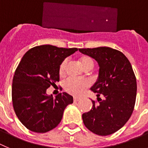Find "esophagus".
Here are the masks:
<instances>
[{
  "mask_svg": "<svg viewBox=\"0 0 148 148\" xmlns=\"http://www.w3.org/2000/svg\"><path fill=\"white\" fill-rule=\"evenodd\" d=\"M80 99L79 97H74V102H77V101H79Z\"/></svg>",
  "mask_w": 148,
  "mask_h": 148,
  "instance_id": "34e87169",
  "label": "esophagus"
}]
</instances>
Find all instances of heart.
<instances>
[{
	"instance_id": "heart-1",
	"label": "heart",
	"mask_w": 148,
	"mask_h": 148,
	"mask_svg": "<svg viewBox=\"0 0 148 148\" xmlns=\"http://www.w3.org/2000/svg\"><path fill=\"white\" fill-rule=\"evenodd\" d=\"M79 62L84 69H91L94 66V61L88 56H82L79 58ZM67 60H64L61 62L59 68L60 75H63L66 72ZM90 81L87 79H77L74 77H69L64 82L63 86L69 94L74 96H79L90 86Z\"/></svg>"
}]
</instances>
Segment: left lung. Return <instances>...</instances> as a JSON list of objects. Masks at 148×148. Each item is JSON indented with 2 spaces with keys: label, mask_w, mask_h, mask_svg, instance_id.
<instances>
[{
  "label": "left lung",
  "mask_w": 148,
  "mask_h": 148,
  "mask_svg": "<svg viewBox=\"0 0 148 148\" xmlns=\"http://www.w3.org/2000/svg\"><path fill=\"white\" fill-rule=\"evenodd\" d=\"M79 51L96 60L99 66L98 79L90 88L97 94V101L92 100L91 110L82 114L84 125L97 135L114 134L125 125L134 111L137 86L132 66L123 53L111 48Z\"/></svg>",
  "instance_id": "obj_1"
}]
</instances>
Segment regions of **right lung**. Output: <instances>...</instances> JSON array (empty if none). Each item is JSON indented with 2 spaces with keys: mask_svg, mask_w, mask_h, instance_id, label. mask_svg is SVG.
<instances>
[{
  "mask_svg": "<svg viewBox=\"0 0 148 148\" xmlns=\"http://www.w3.org/2000/svg\"><path fill=\"white\" fill-rule=\"evenodd\" d=\"M77 50L42 45L29 49L21 59L13 77L12 104L19 120L31 131L46 133L54 129L61 122L66 106L73 103V97L67 93L53 98L46 90L59 82L61 62Z\"/></svg>",
  "mask_w": 148,
  "mask_h": 148,
  "instance_id": "right-lung-1",
  "label": "right lung"
}]
</instances>
